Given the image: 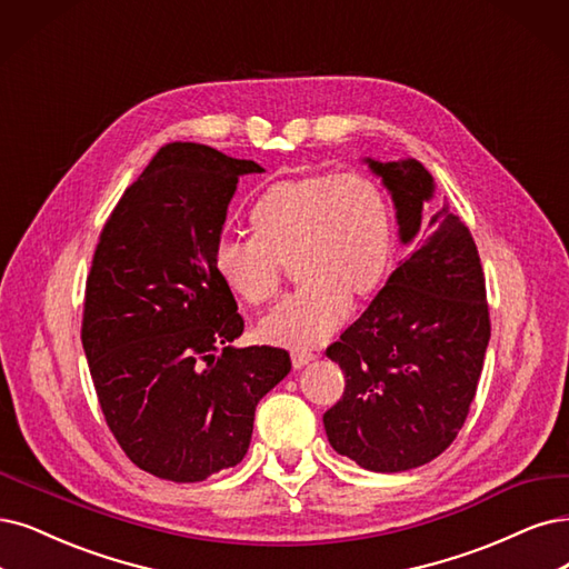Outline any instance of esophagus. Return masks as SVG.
Here are the masks:
<instances>
[{
	"label": "esophagus",
	"mask_w": 569,
	"mask_h": 569,
	"mask_svg": "<svg viewBox=\"0 0 569 569\" xmlns=\"http://www.w3.org/2000/svg\"><path fill=\"white\" fill-rule=\"evenodd\" d=\"M290 361H292V368H305L313 361V353L311 351H292L290 353Z\"/></svg>",
	"instance_id": "1"
}]
</instances>
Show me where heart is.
<instances>
[{
  "mask_svg": "<svg viewBox=\"0 0 569 569\" xmlns=\"http://www.w3.org/2000/svg\"><path fill=\"white\" fill-rule=\"evenodd\" d=\"M252 237H222L213 250L220 281L260 307L277 298L283 264L300 288L262 319V338L313 347L338 330L349 298L380 286L391 256L387 197L359 173H313L269 184L252 203Z\"/></svg>",
  "mask_w": 569,
  "mask_h": 569,
  "instance_id": "1",
  "label": "heart"
}]
</instances>
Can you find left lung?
<instances>
[{"mask_svg":"<svg viewBox=\"0 0 569 569\" xmlns=\"http://www.w3.org/2000/svg\"><path fill=\"white\" fill-rule=\"evenodd\" d=\"M412 246L387 286L326 349L345 393L323 415L330 446L368 471L427 465L465 427L490 342L486 277L469 227L433 206V178L415 159L375 161Z\"/></svg>","mask_w":569,"mask_h":569,"instance_id":"left-lung-1","label":"left lung"}]
</instances>
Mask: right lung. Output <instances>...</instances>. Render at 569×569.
I'll list each match as a JSON object with an SVG mask.
<instances>
[{"mask_svg": "<svg viewBox=\"0 0 569 569\" xmlns=\"http://www.w3.org/2000/svg\"><path fill=\"white\" fill-rule=\"evenodd\" d=\"M262 171L208 144L171 142L100 231L81 345L117 443L163 480L237 467L256 406L290 372L286 349L231 347L243 319L213 264L239 178Z\"/></svg>", "mask_w": 569, "mask_h": 569, "instance_id": "right-lung-1", "label": "right lung"}]
</instances>
